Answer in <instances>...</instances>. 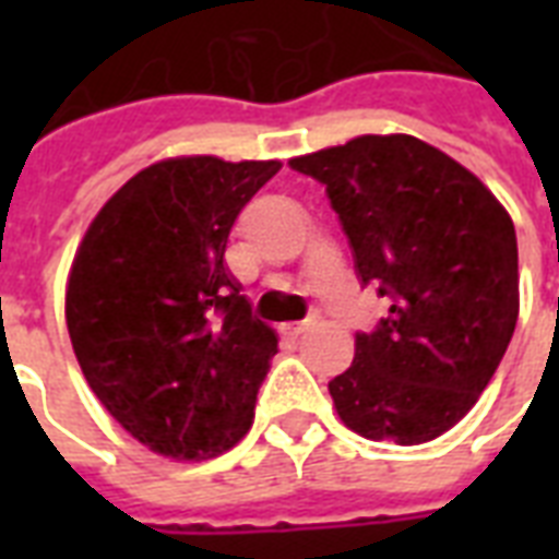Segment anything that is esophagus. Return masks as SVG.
Masks as SVG:
<instances>
[{
  "instance_id": "1",
  "label": "esophagus",
  "mask_w": 559,
  "mask_h": 559,
  "mask_svg": "<svg viewBox=\"0 0 559 559\" xmlns=\"http://www.w3.org/2000/svg\"><path fill=\"white\" fill-rule=\"evenodd\" d=\"M310 319H307V322H293V324H284V328H281V331L287 333V336H301V333H307L310 331Z\"/></svg>"
}]
</instances>
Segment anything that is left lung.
Returning <instances> with one entry per match:
<instances>
[{"instance_id": "8db88e82", "label": "left lung", "mask_w": 559, "mask_h": 559, "mask_svg": "<svg viewBox=\"0 0 559 559\" xmlns=\"http://www.w3.org/2000/svg\"><path fill=\"white\" fill-rule=\"evenodd\" d=\"M328 191L362 284L389 298L328 382L342 424L371 441L426 443L493 380L520 316L511 214L485 182L415 135H359L289 159Z\"/></svg>"}]
</instances>
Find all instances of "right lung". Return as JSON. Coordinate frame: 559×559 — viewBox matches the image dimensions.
Returning a JSON list of instances; mask_svg holds the SVG:
<instances>
[{"instance_id":"1","label":"right lung","mask_w":559,"mask_h":559,"mask_svg":"<svg viewBox=\"0 0 559 559\" xmlns=\"http://www.w3.org/2000/svg\"><path fill=\"white\" fill-rule=\"evenodd\" d=\"M281 162L179 156L139 170L86 228L66 287L74 357L107 412L165 459L231 450L278 336L228 272L237 214Z\"/></svg>"}]
</instances>
